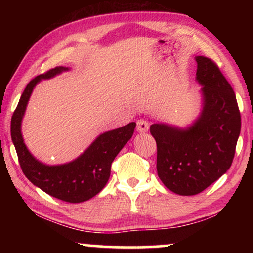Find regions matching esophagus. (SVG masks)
Masks as SVG:
<instances>
[{
  "instance_id": "obj_1",
  "label": "esophagus",
  "mask_w": 253,
  "mask_h": 253,
  "mask_svg": "<svg viewBox=\"0 0 253 253\" xmlns=\"http://www.w3.org/2000/svg\"><path fill=\"white\" fill-rule=\"evenodd\" d=\"M149 129V124L145 119H139L137 121V131L138 132H146Z\"/></svg>"
}]
</instances>
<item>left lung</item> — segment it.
<instances>
[{
    "label": "left lung",
    "mask_w": 253,
    "mask_h": 253,
    "mask_svg": "<svg viewBox=\"0 0 253 253\" xmlns=\"http://www.w3.org/2000/svg\"><path fill=\"white\" fill-rule=\"evenodd\" d=\"M195 79L201 85L199 117L184 128L151 125L157 144V174L178 195H195L226 173L241 130V116L232 87L211 59L198 55Z\"/></svg>",
    "instance_id": "obj_1"
}]
</instances>
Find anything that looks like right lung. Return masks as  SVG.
Returning <instances> with one entry per match:
<instances>
[{"mask_svg":"<svg viewBox=\"0 0 253 253\" xmlns=\"http://www.w3.org/2000/svg\"><path fill=\"white\" fill-rule=\"evenodd\" d=\"M69 68L55 67L37 76L28 84L11 121V137L22 172L33 185L65 202L81 203L93 198L105 187L110 176L111 163L134 134L136 123L100 134L76 160L66 164L46 165L29 152L21 125L33 89L43 79L53 78Z\"/></svg>","mask_w":253,"mask_h":253,"instance_id":"add662e5","label":"right lung"}]
</instances>
